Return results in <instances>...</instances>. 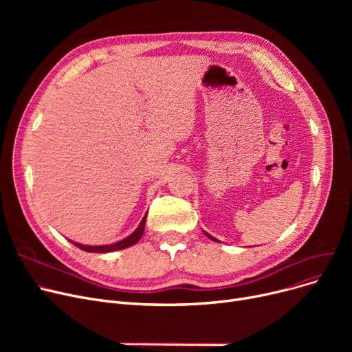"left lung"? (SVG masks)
Masks as SVG:
<instances>
[{
	"label": "left lung",
	"mask_w": 352,
	"mask_h": 352,
	"mask_svg": "<svg viewBox=\"0 0 352 352\" xmlns=\"http://www.w3.org/2000/svg\"><path fill=\"white\" fill-rule=\"evenodd\" d=\"M206 235H207L208 238H211V239H212V241H217V243H219V241H218V239H215V238H214V236H211L210 234H207V232H206Z\"/></svg>",
	"instance_id": "obj_1"
}]
</instances>
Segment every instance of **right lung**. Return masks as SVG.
I'll return each mask as SVG.
<instances>
[{
    "label": "right lung",
    "mask_w": 352,
    "mask_h": 352,
    "mask_svg": "<svg viewBox=\"0 0 352 352\" xmlns=\"http://www.w3.org/2000/svg\"><path fill=\"white\" fill-rule=\"evenodd\" d=\"M145 219H146V215H144V218L141 219V223L138 226V228L131 234L128 235L126 238L121 239V241L116 243V244H109V245H82V244H78V243H74L71 241L74 245L81 248L82 251H87V252H113V251H118V250H124V248H128L131 247L134 244H137L142 234H144V226H145Z\"/></svg>",
    "instance_id": "add662e5"
}]
</instances>
